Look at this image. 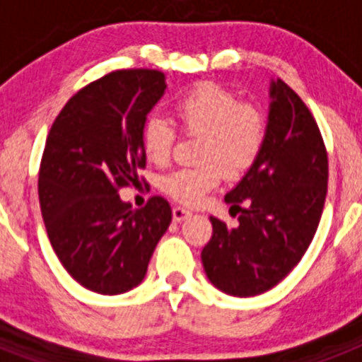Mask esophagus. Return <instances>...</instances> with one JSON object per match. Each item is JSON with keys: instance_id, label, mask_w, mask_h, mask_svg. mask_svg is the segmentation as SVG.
I'll use <instances>...</instances> for the list:
<instances>
[{"instance_id": "1", "label": "esophagus", "mask_w": 362, "mask_h": 362, "mask_svg": "<svg viewBox=\"0 0 362 362\" xmlns=\"http://www.w3.org/2000/svg\"><path fill=\"white\" fill-rule=\"evenodd\" d=\"M172 216H174L175 223H181V221H185L188 216H190V210H187L185 206H179L177 204V206L172 209Z\"/></svg>"}]
</instances>
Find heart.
Wrapping results in <instances>:
<instances>
[{
	"mask_svg": "<svg viewBox=\"0 0 362 362\" xmlns=\"http://www.w3.org/2000/svg\"><path fill=\"white\" fill-rule=\"evenodd\" d=\"M174 116L185 132L201 136L197 159L204 161L177 168L161 179L163 192L179 203H201L219 185L221 165L228 175H241L263 150L267 137L263 114L216 83H201L181 95L174 103ZM172 143L174 130L165 119L152 116L145 121L141 150L146 161L165 165L170 158Z\"/></svg>",
	"mask_w": 362,
	"mask_h": 362,
	"instance_id": "heart-1",
	"label": "heart"
}]
</instances>
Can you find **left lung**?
<instances>
[{"label":"left lung","mask_w":362,"mask_h":362,"mask_svg":"<svg viewBox=\"0 0 362 362\" xmlns=\"http://www.w3.org/2000/svg\"><path fill=\"white\" fill-rule=\"evenodd\" d=\"M326 183L328 156L317 123L286 83L272 79L263 150L225 196L239 223L210 217L212 239L201 252L210 283L233 297L279 284L315 235Z\"/></svg>","instance_id":"obj_1"}]
</instances>
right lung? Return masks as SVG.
<instances>
[{"mask_svg": "<svg viewBox=\"0 0 362 362\" xmlns=\"http://www.w3.org/2000/svg\"><path fill=\"white\" fill-rule=\"evenodd\" d=\"M165 90L159 70L110 72L72 95L47 136L37 181L41 216L65 270L95 293L136 288L170 225L163 197L134 210L117 194L139 181L143 124Z\"/></svg>", "mask_w": 362, "mask_h": 362, "instance_id": "obj_1", "label": "right lung"}]
</instances>
